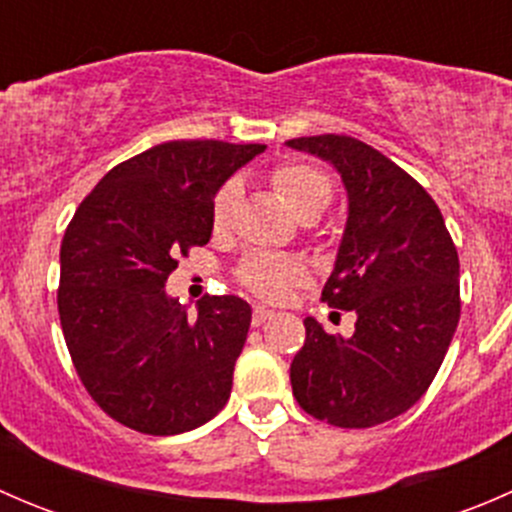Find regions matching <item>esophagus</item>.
Segmentation results:
<instances>
[{
	"label": "esophagus",
	"instance_id": "esophagus-1",
	"mask_svg": "<svg viewBox=\"0 0 512 512\" xmlns=\"http://www.w3.org/2000/svg\"><path fill=\"white\" fill-rule=\"evenodd\" d=\"M272 317H275V312H272V309H267V307L252 309V324H255V327H262V324L270 322Z\"/></svg>",
	"mask_w": 512,
	"mask_h": 512
}]
</instances>
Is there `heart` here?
I'll return each instance as SVG.
<instances>
[{
    "label": "heart",
    "mask_w": 512,
    "mask_h": 512,
    "mask_svg": "<svg viewBox=\"0 0 512 512\" xmlns=\"http://www.w3.org/2000/svg\"><path fill=\"white\" fill-rule=\"evenodd\" d=\"M272 185L297 218L319 215L332 200V180L324 170L304 163H282L272 170ZM240 183L227 180L213 200V230L225 232L230 227ZM240 280L250 292L262 299H285L289 289L304 280V265L287 255H255L242 265Z\"/></svg>",
    "instance_id": "heart-1"
}]
</instances>
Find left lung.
I'll return each mask as SVG.
<instances>
[{"instance_id":"left-lung-1","label":"left lung","mask_w":512,"mask_h":512,"mask_svg":"<svg viewBox=\"0 0 512 512\" xmlns=\"http://www.w3.org/2000/svg\"><path fill=\"white\" fill-rule=\"evenodd\" d=\"M294 151L327 160L347 190V225L322 289L356 314L352 337L304 319L289 366L297 404L342 428L396 418L426 394L458 317V252L431 195L394 160L349 136H304Z\"/></svg>"}]
</instances>
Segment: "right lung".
Masks as SVG:
<instances>
[{"label":"right lung","mask_w":512,"mask_h":512,"mask_svg":"<svg viewBox=\"0 0 512 512\" xmlns=\"http://www.w3.org/2000/svg\"><path fill=\"white\" fill-rule=\"evenodd\" d=\"M260 143L168 141L108 170L61 242L59 319L91 399L133 431L175 436L227 404L252 309L165 292L178 255L208 245L213 200Z\"/></svg>","instance_id":"1"}]
</instances>
